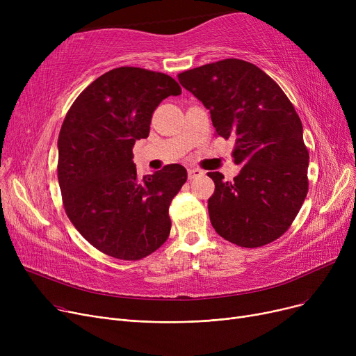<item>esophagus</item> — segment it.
Wrapping results in <instances>:
<instances>
[{"instance_id": "1", "label": "esophagus", "mask_w": 356, "mask_h": 356, "mask_svg": "<svg viewBox=\"0 0 356 356\" xmlns=\"http://www.w3.org/2000/svg\"><path fill=\"white\" fill-rule=\"evenodd\" d=\"M202 175H203V172L200 170V168H196V167H192V168H189V170H188V176H189V180H192V179H196V177L202 176Z\"/></svg>"}]
</instances>
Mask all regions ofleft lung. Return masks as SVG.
Returning a JSON list of instances; mask_svg holds the SVG:
<instances>
[{
    "label": "left lung",
    "instance_id": "8db88e82",
    "mask_svg": "<svg viewBox=\"0 0 356 356\" xmlns=\"http://www.w3.org/2000/svg\"><path fill=\"white\" fill-rule=\"evenodd\" d=\"M211 112L215 134L235 138L242 164L234 181L209 172L215 192L208 209L215 231L232 244L258 248L278 239L309 191L303 125L283 89L241 59H223L177 74Z\"/></svg>",
    "mask_w": 356,
    "mask_h": 356
}]
</instances>
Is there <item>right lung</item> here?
Listing matches in <instances>:
<instances>
[{"label": "right lung", "instance_id": "1", "mask_svg": "<svg viewBox=\"0 0 356 356\" xmlns=\"http://www.w3.org/2000/svg\"><path fill=\"white\" fill-rule=\"evenodd\" d=\"M180 93L165 73L122 66L82 90L65 117L58 141L65 212L89 244L109 257L141 259L170 235L168 208L188 172L167 164L141 179L133 147L148 137L160 102Z\"/></svg>", "mask_w": 356, "mask_h": 356}]
</instances>
